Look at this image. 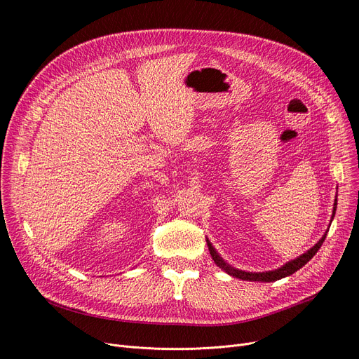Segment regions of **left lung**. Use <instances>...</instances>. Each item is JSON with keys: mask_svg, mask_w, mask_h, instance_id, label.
<instances>
[{"mask_svg": "<svg viewBox=\"0 0 359 359\" xmlns=\"http://www.w3.org/2000/svg\"><path fill=\"white\" fill-rule=\"evenodd\" d=\"M336 205H337V201H334V208H333V217H334V212H336ZM333 217H332V219H333ZM326 236H327V231L325 233V236L318 240V243L316 244V246H313L309 252H306L304 255H301L299 257H297V259H294V260H291V262H288V263H285L284 266L282 268H279V269H276V271H271V272H259V273H253V272H244V271H238V269H234V268H231L230 265H227V263H225L219 256H218V253L215 252V249L212 248V244L206 240V243H208V249H210V253H211V256H212V259H214V262L217 263V265L221 268V269H224L225 272L227 273H230L231 276H236V278H238V279H243V280H257V282H272V280H278V279H280V278H285V276H288V275H292L294 272H297L298 269H301L303 268L306 263L318 252V249L322 248V244H323V241H325V238H326Z\"/></svg>", "mask_w": 359, "mask_h": 359, "instance_id": "left-lung-1", "label": "left lung"}]
</instances>
